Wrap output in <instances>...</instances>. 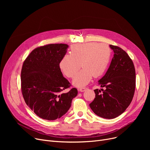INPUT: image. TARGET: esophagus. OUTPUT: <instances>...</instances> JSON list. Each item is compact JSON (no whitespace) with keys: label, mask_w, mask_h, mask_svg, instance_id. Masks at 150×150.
I'll return each mask as SVG.
<instances>
[{"label":"esophagus","mask_w":150,"mask_h":150,"mask_svg":"<svg viewBox=\"0 0 150 150\" xmlns=\"http://www.w3.org/2000/svg\"><path fill=\"white\" fill-rule=\"evenodd\" d=\"M86 89V88H78V91H80V92H84Z\"/></svg>","instance_id":"obj_1"}]
</instances>
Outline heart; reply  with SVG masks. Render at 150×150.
<instances>
[{
    "label": "heart",
    "instance_id": "1",
    "mask_svg": "<svg viewBox=\"0 0 150 150\" xmlns=\"http://www.w3.org/2000/svg\"><path fill=\"white\" fill-rule=\"evenodd\" d=\"M111 50L106 44L88 42L74 44L70 54H65L59 62V67L66 76L72 78L80 67L83 69L74 78L73 84L80 87L88 84L92 76L103 75L109 64Z\"/></svg>",
    "mask_w": 150,
    "mask_h": 150
}]
</instances>
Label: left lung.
<instances>
[{
    "label": "left lung",
    "mask_w": 150,
    "mask_h": 150,
    "mask_svg": "<svg viewBox=\"0 0 150 150\" xmlns=\"http://www.w3.org/2000/svg\"><path fill=\"white\" fill-rule=\"evenodd\" d=\"M109 47L114 51V57L106 73L98 81V84L105 89L94 90L96 98L89 106L98 116L111 119L121 115L132 101L136 71L127 52L119 47Z\"/></svg>",
    "instance_id": "left-lung-1"
}]
</instances>
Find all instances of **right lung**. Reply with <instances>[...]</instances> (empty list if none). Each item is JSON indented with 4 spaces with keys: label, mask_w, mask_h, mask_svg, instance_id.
I'll list each match as a JSON object with an SVG mask.
<instances>
[{
    "label": "right lung",
    "mask_w": 150,
    "mask_h": 150,
    "mask_svg": "<svg viewBox=\"0 0 150 150\" xmlns=\"http://www.w3.org/2000/svg\"><path fill=\"white\" fill-rule=\"evenodd\" d=\"M68 47L65 44L37 47L23 63L21 78L23 99L38 117L45 120H54L64 115L78 94L76 88L62 92L70 86L59 67Z\"/></svg>",
    "instance_id": "add662e5"
}]
</instances>
